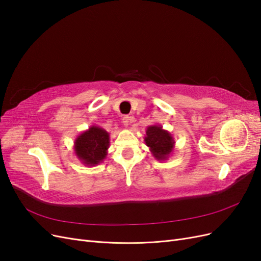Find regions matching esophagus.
Listing matches in <instances>:
<instances>
[{"label":"esophagus","mask_w":261,"mask_h":261,"mask_svg":"<svg viewBox=\"0 0 261 261\" xmlns=\"http://www.w3.org/2000/svg\"><path fill=\"white\" fill-rule=\"evenodd\" d=\"M132 122H133V117L132 116H125V117H123L122 123H123V125L125 126V127H127V126L129 125V123H132Z\"/></svg>","instance_id":"esophagus-1"}]
</instances>
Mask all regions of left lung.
<instances>
[{"mask_svg":"<svg viewBox=\"0 0 261 261\" xmlns=\"http://www.w3.org/2000/svg\"><path fill=\"white\" fill-rule=\"evenodd\" d=\"M144 140L158 161L168 160L174 151L175 140L172 134L163 129L161 125L148 126Z\"/></svg>","mask_w":261,"mask_h":261,"instance_id":"1","label":"left lung"}]
</instances>
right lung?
Here are the masks:
<instances>
[{
	"label": "right lung",
	"mask_w": 261,
	"mask_h": 261,
	"mask_svg": "<svg viewBox=\"0 0 261 261\" xmlns=\"http://www.w3.org/2000/svg\"><path fill=\"white\" fill-rule=\"evenodd\" d=\"M109 147L110 134L96 125L81 133L74 141V151L77 159L87 167H94L103 161Z\"/></svg>",
	"instance_id": "obj_1"
}]
</instances>
